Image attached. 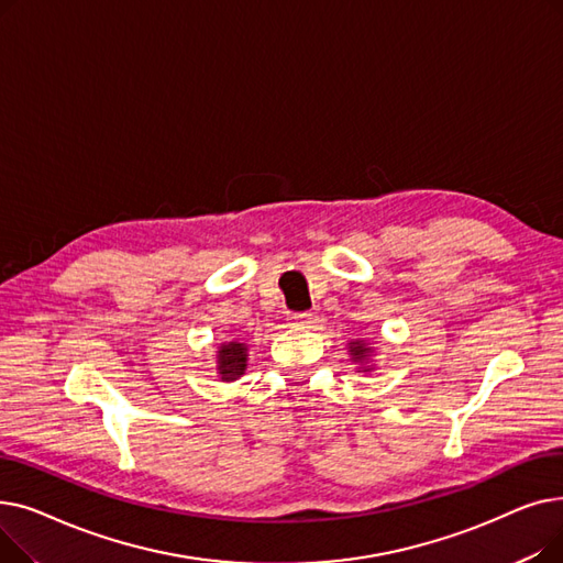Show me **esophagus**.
I'll return each mask as SVG.
<instances>
[{
    "instance_id": "esophagus-1",
    "label": "esophagus",
    "mask_w": 563,
    "mask_h": 563,
    "mask_svg": "<svg viewBox=\"0 0 563 563\" xmlns=\"http://www.w3.org/2000/svg\"><path fill=\"white\" fill-rule=\"evenodd\" d=\"M287 319H289V323H294V327H306V323L312 321V314L310 312H291Z\"/></svg>"
}]
</instances>
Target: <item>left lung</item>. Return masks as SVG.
<instances>
[{
	"mask_svg": "<svg viewBox=\"0 0 563 563\" xmlns=\"http://www.w3.org/2000/svg\"><path fill=\"white\" fill-rule=\"evenodd\" d=\"M349 351H351V361L361 365L358 372H369V369H372V365H369V361H372V349L367 346L365 340H353V342H349Z\"/></svg>",
	"mask_w": 563,
	"mask_h": 563,
	"instance_id": "obj_1",
	"label": "left lung"
}]
</instances>
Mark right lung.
Here are the masks:
<instances>
[{
	"label": "right lung",
	"mask_w": 563,
	"mask_h": 563,
	"mask_svg": "<svg viewBox=\"0 0 563 563\" xmlns=\"http://www.w3.org/2000/svg\"><path fill=\"white\" fill-rule=\"evenodd\" d=\"M249 346L242 342H225L217 351V369L221 380H236L246 372Z\"/></svg>",
	"instance_id": "obj_1"
}]
</instances>
